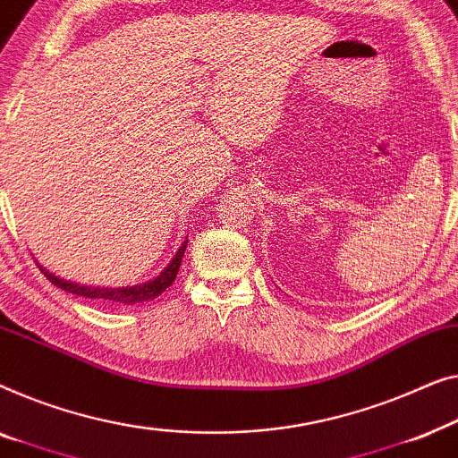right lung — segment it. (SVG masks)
<instances>
[{
    "label": "right lung",
    "instance_id": "obj_1",
    "mask_svg": "<svg viewBox=\"0 0 458 458\" xmlns=\"http://www.w3.org/2000/svg\"><path fill=\"white\" fill-rule=\"evenodd\" d=\"M186 242H189V241L182 242V247L176 250L174 259L167 263L162 274L156 276L153 280L143 282V284H134V286H120V288L85 286V284H76V282H68L64 278H57V276L49 274L47 269H43L41 266H38V267H41L45 278H47L51 284L62 288V291H66V293H72L76 296H85V299H91V301L115 302V305H140V302L157 299V296L162 294L167 286H172V282L176 280L180 263H182Z\"/></svg>",
    "mask_w": 458,
    "mask_h": 458
}]
</instances>
